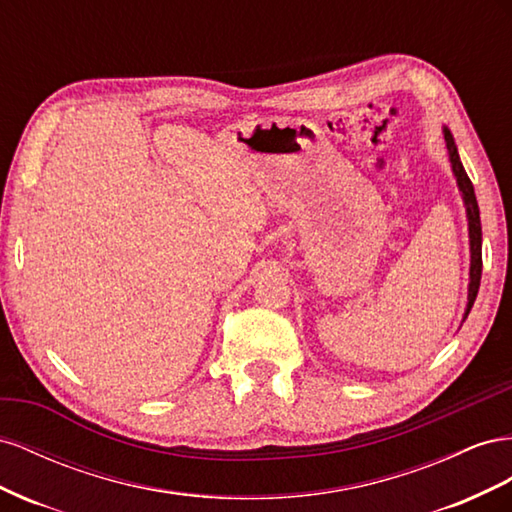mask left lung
<instances>
[{
    "label": "left lung",
    "instance_id": "left-lung-1",
    "mask_svg": "<svg viewBox=\"0 0 512 512\" xmlns=\"http://www.w3.org/2000/svg\"><path fill=\"white\" fill-rule=\"evenodd\" d=\"M444 139H446V148L448 156L452 163V171H455V178L459 184V191L463 195L465 208H467V223H470V251H472V268H470V294H467V313L472 311L478 287H480V274H483V227H480V210H478V201L474 195V186L472 180L467 178V173L461 165V158L457 154V145L455 139H452L450 130L444 128Z\"/></svg>",
    "mask_w": 512,
    "mask_h": 512
}]
</instances>
